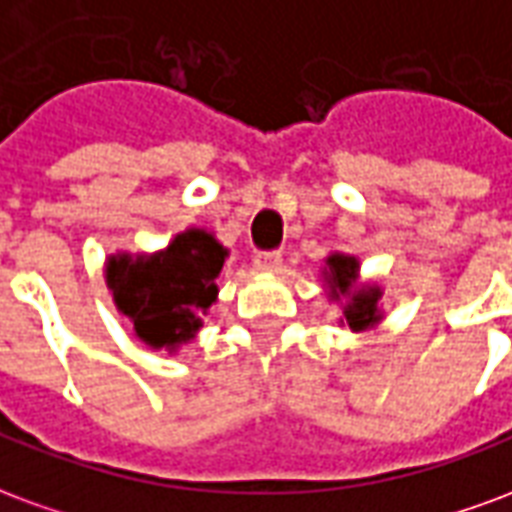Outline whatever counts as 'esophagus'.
I'll return each instance as SVG.
<instances>
[{"label":"esophagus","instance_id":"34e87169","mask_svg":"<svg viewBox=\"0 0 512 512\" xmlns=\"http://www.w3.org/2000/svg\"><path fill=\"white\" fill-rule=\"evenodd\" d=\"M281 253L278 251H264L256 253V259H253V267L259 272H278L281 270Z\"/></svg>","mask_w":512,"mask_h":512}]
</instances>
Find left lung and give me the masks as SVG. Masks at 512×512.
<instances>
[{
  "instance_id": "left-lung-1",
  "label": "left lung",
  "mask_w": 512,
  "mask_h": 512,
  "mask_svg": "<svg viewBox=\"0 0 512 512\" xmlns=\"http://www.w3.org/2000/svg\"><path fill=\"white\" fill-rule=\"evenodd\" d=\"M324 289L330 302H341L343 319L352 333L374 330L384 319L382 286L360 281V259L352 253H330L324 259Z\"/></svg>"
}]
</instances>
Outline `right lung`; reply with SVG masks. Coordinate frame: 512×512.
<instances>
[{"instance_id": "obj_1", "label": "right lung", "mask_w": 512, "mask_h": 512, "mask_svg": "<svg viewBox=\"0 0 512 512\" xmlns=\"http://www.w3.org/2000/svg\"><path fill=\"white\" fill-rule=\"evenodd\" d=\"M226 259L229 248L212 231L190 226L155 253H111L106 286L138 341L177 354L196 338L218 300L215 278Z\"/></svg>"}]
</instances>
